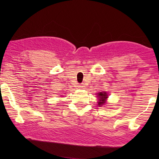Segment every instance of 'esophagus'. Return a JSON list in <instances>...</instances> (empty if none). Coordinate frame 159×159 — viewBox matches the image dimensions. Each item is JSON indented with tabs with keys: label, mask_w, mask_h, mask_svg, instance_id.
Here are the masks:
<instances>
[{
	"label": "esophagus",
	"mask_w": 159,
	"mask_h": 159,
	"mask_svg": "<svg viewBox=\"0 0 159 159\" xmlns=\"http://www.w3.org/2000/svg\"><path fill=\"white\" fill-rule=\"evenodd\" d=\"M80 88H84V84H80Z\"/></svg>",
	"instance_id": "34e87169"
}]
</instances>
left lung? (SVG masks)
Segmentation results:
<instances>
[{"label": "left lung", "instance_id": "8db88e82", "mask_svg": "<svg viewBox=\"0 0 159 159\" xmlns=\"http://www.w3.org/2000/svg\"><path fill=\"white\" fill-rule=\"evenodd\" d=\"M98 98H99V102H98V105H102L105 102V99L107 98V95L106 93H102L100 92L99 93H98Z\"/></svg>", "mask_w": 159, "mask_h": 159}]
</instances>
